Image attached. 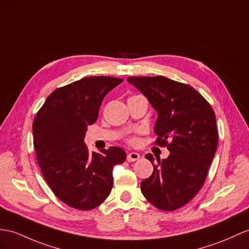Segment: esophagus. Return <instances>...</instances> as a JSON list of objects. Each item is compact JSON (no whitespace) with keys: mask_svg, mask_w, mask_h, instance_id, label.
Segmentation results:
<instances>
[{"mask_svg":"<svg viewBox=\"0 0 249 249\" xmlns=\"http://www.w3.org/2000/svg\"><path fill=\"white\" fill-rule=\"evenodd\" d=\"M139 157H141V155H139L138 153L136 152H131L128 154V156H126V160L128 161H135L137 160H139Z\"/></svg>","mask_w":249,"mask_h":249,"instance_id":"1","label":"esophagus"}]
</instances>
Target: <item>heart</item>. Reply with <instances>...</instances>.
<instances>
[{"label":"heart","instance_id":"obj_1","mask_svg":"<svg viewBox=\"0 0 249 249\" xmlns=\"http://www.w3.org/2000/svg\"><path fill=\"white\" fill-rule=\"evenodd\" d=\"M137 142V139L135 138V137H131L130 139H129V142L130 143H135Z\"/></svg>","mask_w":249,"mask_h":249}]
</instances>
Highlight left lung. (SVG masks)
<instances>
[{"mask_svg":"<svg viewBox=\"0 0 249 249\" xmlns=\"http://www.w3.org/2000/svg\"><path fill=\"white\" fill-rule=\"evenodd\" d=\"M147 97L157 112L155 144L170 151L166 160L147 154L154 167L142 181L148 202L163 211L183 207L196 196L207 178L215 154L217 134L215 114L196 89L163 76L126 79Z\"/></svg>","mask_w":249,"mask_h":249,"instance_id":"8db88e82","label":"left lung"}]
</instances>
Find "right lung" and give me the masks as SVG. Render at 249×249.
Instances as JSON below:
<instances>
[{
  "instance_id": "right-lung-1",
  "label": "right lung",
  "mask_w": 249,
  "mask_h": 249,
  "mask_svg": "<svg viewBox=\"0 0 249 249\" xmlns=\"http://www.w3.org/2000/svg\"><path fill=\"white\" fill-rule=\"evenodd\" d=\"M123 81L108 76L82 78L54 89L36 115L34 147L41 172L54 196L70 207L99 206L111 193L114 166L126 159L119 147L90 153L83 142L106 95Z\"/></svg>"
}]
</instances>
